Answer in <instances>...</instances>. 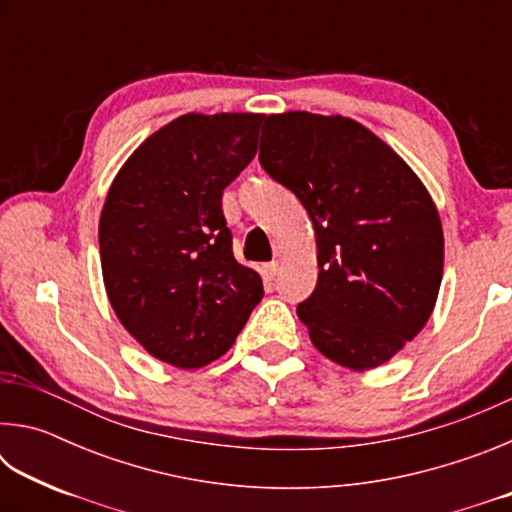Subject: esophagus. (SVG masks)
I'll list each match as a JSON object with an SVG mask.
<instances>
[{"label": "esophagus", "instance_id": "obj_1", "mask_svg": "<svg viewBox=\"0 0 512 512\" xmlns=\"http://www.w3.org/2000/svg\"><path fill=\"white\" fill-rule=\"evenodd\" d=\"M277 271H280V262H268V264H264V275H266V277H275Z\"/></svg>", "mask_w": 512, "mask_h": 512}]
</instances>
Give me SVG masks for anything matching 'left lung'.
<instances>
[{"label":"left lung","mask_w":512,"mask_h":512,"mask_svg":"<svg viewBox=\"0 0 512 512\" xmlns=\"http://www.w3.org/2000/svg\"><path fill=\"white\" fill-rule=\"evenodd\" d=\"M259 162L314 225L318 282L298 305L311 343L350 370L386 363L427 325L443 280V225L427 187L341 115L264 117Z\"/></svg>","instance_id":"left-lung-1"}]
</instances>
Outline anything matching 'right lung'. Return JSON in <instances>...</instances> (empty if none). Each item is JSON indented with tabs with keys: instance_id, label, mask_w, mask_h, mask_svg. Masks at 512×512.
<instances>
[{
	"instance_id": "right-lung-1",
	"label": "right lung",
	"mask_w": 512,
	"mask_h": 512,
	"mask_svg": "<svg viewBox=\"0 0 512 512\" xmlns=\"http://www.w3.org/2000/svg\"><path fill=\"white\" fill-rule=\"evenodd\" d=\"M264 115L189 112L137 146L99 219L103 284L126 332L169 366L223 357L264 296L232 255L223 189L257 153Z\"/></svg>"
}]
</instances>
